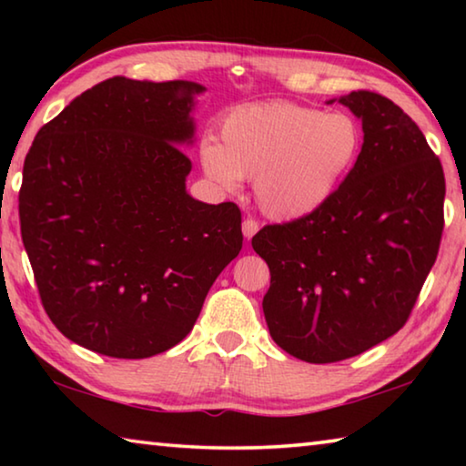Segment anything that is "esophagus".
Listing matches in <instances>:
<instances>
[{"instance_id": "34e87169", "label": "esophagus", "mask_w": 466, "mask_h": 466, "mask_svg": "<svg viewBox=\"0 0 466 466\" xmlns=\"http://www.w3.org/2000/svg\"><path fill=\"white\" fill-rule=\"evenodd\" d=\"M257 232H258V224L255 222V219H252V218L244 219V222H242V234H244V238L250 240L252 236H255Z\"/></svg>"}]
</instances>
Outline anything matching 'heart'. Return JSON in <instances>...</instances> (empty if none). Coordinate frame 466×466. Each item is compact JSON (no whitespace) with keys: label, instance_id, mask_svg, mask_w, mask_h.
Segmentation results:
<instances>
[{"label":"heart","instance_id":"b5f03b06","mask_svg":"<svg viewBox=\"0 0 466 466\" xmlns=\"http://www.w3.org/2000/svg\"><path fill=\"white\" fill-rule=\"evenodd\" d=\"M361 129L345 113L294 102L238 108L219 125V144L203 141V175L224 191L255 178L265 216L291 222L325 208L356 167Z\"/></svg>","mask_w":466,"mask_h":466}]
</instances>
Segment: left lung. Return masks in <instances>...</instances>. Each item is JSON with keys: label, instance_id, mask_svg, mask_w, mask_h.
Masks as SVG:
<instances>
[{"label": "left lung", "instance_id": "left-lung-1", "mask_svg": "<svg viewBox=\"0 0 466 466\" xmlns=\"http://www.w3.org/2000/svg\"><path fill=\"white\" fill-rule=\"evenodd\" d=\"M337 102L361 121L356 167L325 208L252 238L271 273L263 312L273 341L310 364L360 356L397 333L444 230V170L411 116L368 90Z\"/></svg>", "mask_w": 466, "mask_h": 466}]
</instances>
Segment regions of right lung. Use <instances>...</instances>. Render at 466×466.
<instances>
[{"label": "right lung", "mask_w": 466, "mask_h": 466, "mask_svg": "<svg viewBox=\"0 0 466 466\" xmlns=\"http://www.w3.org/2000/svg\"><path fill=\"white\" fill-rule=\"evenodd\" d=\"M187 80L115 76L36 133L20 188L22 242L43 306L69 341L144 360L191 333L242 248L234 203L187 193L195 96Z\"/></svg>", "instance_id": "obj_1"}]
</instances>
